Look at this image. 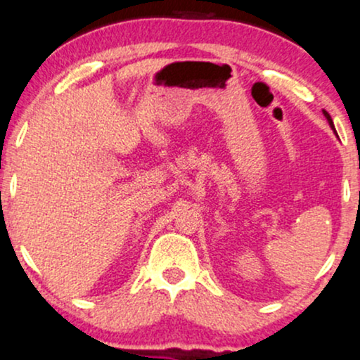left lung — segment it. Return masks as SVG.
<instances>
[{
  "label": "left lung",
  "instance_id": "obj_1",
  "mask_svg": "<svg viewBox=\"0 0 360 360\" xmlns=\"http://www.w3.org/2000/svg\"><path fill=\"white\" fill-rule=\"evenodd\" d=\"M323 115H326V117H327V120H328V124H330V125H332V127H333V122H332V119H330V115H328V112H326V110H323Z\"/></svg>",
  "mask_w": 360,
  "mask_h": 360
}]
</instances>
